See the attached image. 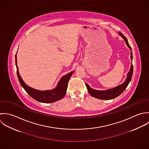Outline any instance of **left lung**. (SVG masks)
Returning a JSON list of instances; mask_svg holds the SVG:
<instances>
[{
	"mask_svg": "<svg viewBox=\"0 0 149 149\" xmlns=\"http://www.w3.org/2000/svg\"><path fill=\"white\" fill-rule=\"evenodd\" d=\"M119 35L124 40L127 46L129 48V49L131 51V59L132 61V54L131 51V48L128 44V40L126 38V37L124 36H123L121 32H119ZM132 73H133V65H132V64L131 63L130 70L127 73V77L126 79L122 84L120 85L119 86L112 89L105 90H97L93 89L91 88L89 85L86 83V86L87 87L89 93L93 97L98 99H100V100H112L118 97L124 91V90L127 88V86L128 85L130 82L131 80V78L132 77Z\"/></svg>",
	"mask_w": 149,
	"mask_h": 149,
	"instance_id": "left-lung-1",
	"label": "left lung"
}]
</instances>
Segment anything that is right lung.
Returning a JSON list of instances; mask_svg holds the SVG:
<instances>
[{
    "label": "right lung",
    "instance_id": "add662e5",
    "mask_svg": "<svg viewBox=\"0 0 149 149\" xmlns=\"http://www.w3.org/2000/svg\"><path fill=\"white\" fill-rule=\"evenodd\" d=\"M15 64L17 67V76L22 87L25 90L27 93L33 98H34V100L38 102L44 103L54 102L61 100L64 97L66 93V90L67 89L68 82L74 72V71H72V72H70V73L62 77L60 79L59 82L58 83L56 87L54 89L41 91L33 89L27 85L24 82L19 73L18 68L17 65V55H15Z\"/></svg>",
    "mask_w": 149,
    "mask_h": 149
}]
</instances>
